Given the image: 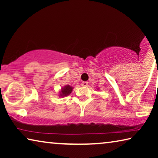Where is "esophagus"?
<instances>
[{"mask_svg":"<svg viewBox=\"0 0 158 158\" xmlns=\"http://www.w3.org/2000/svg\"><path fill=\"white\" fill-rule=\"evenodd\" d=\"M81 85H82V86H84V87H86V86H88V85H89V83H88L87 81H83L81 83Z\"/></svg>","mask_w":158,"mask_h":158,"instance_id":"34e87169","label":"esophagus"}]
</instances>
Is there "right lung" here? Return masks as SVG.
I'll return each mask as SVG.
<instances>
[{
	"mask_svg": "<svg viewBox=\"0 0 158 158\" xmlns=\"http://www.w3.org/2000/svg\"><path fill=\"white\" fill-rule=\"evenodd\" d=\"M73 88L70 86V85H67L65 86H64L63 88H62V90L60 91V97H64V96H68V95L70 94L73 91Z\"/></svg>",
	"mask_w": 158,
	"mask_h": 158,
	"instance_id": "1",
	"label": "right lung"
}]
</instances>
